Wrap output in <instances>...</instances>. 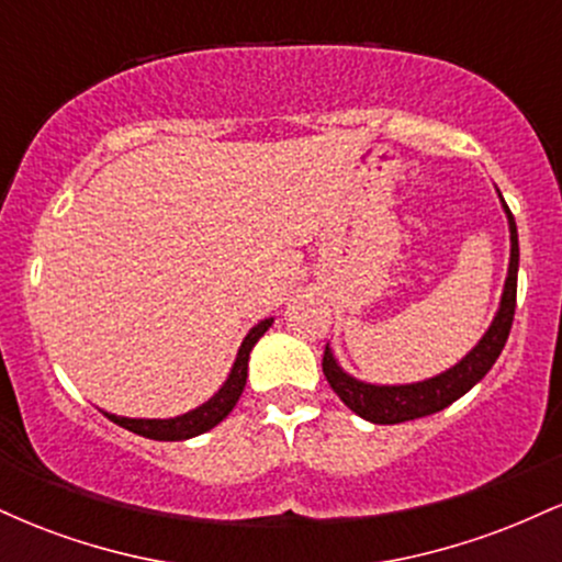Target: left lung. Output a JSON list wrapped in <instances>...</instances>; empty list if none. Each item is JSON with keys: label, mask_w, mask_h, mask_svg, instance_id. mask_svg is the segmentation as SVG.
Returning a JSON list of instances; mask_svg holds the SVG:
<instances>
[{"label": "left lung", "mask_w": 562, "mask_h": 562, "mask_svg": "<svg viewBox=\"0 0 562 562\" xmlns=\"http://www.w3.org/2000/svg\"><path fill=\"white\" fill-rule=\"evenodd\" d=\"M502 198V195H499ZM507 211L509 222V269L505 280V293H502L499 312L488 327L486 335L479 340V346L454 364L451 370L441 372V375L423 380V383L412 385H370L362 380L346 375L338 362L333 359L330 346H325V357H322V372H325L330 389L338 393L340 402L348 409L357 412L364 420L375 425H396L406 420H417V417H428L434 412L447 409L451 402L473 389L479 380L492 370L496 357L507 344L509 327H513L515 317V295H518V227L515 218L509 214L507 203L502 200Z\"/></svg>", "instance_id": "obj_1"}]
</instances>
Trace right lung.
<instances>
[{"instance_id":"obj_1","label":"right lung","mask_w":562,"mask_h":562,"mask_svg":"<svg viewBox=\"0 0 562 562\" xmlns=\"http://www.w3.org/2000/svg\"><path fill=\"white\" fill-rule=\"evenodd\" d=\"M269 327H272V319H263L254 327V330L245 335L227 383H224L222 389H218V393H214V396L209 398V402L200 404L198 409L187 412V415L171 417V420H132V417L108 415V412H105V417L108 420H113L115 425H121V428L132 430V434L153 438V441H184V438L205 434V430L214 428V425L222 423L224 417L235 409L237 398H240V393L245 389V380H248L250 348L256 346V340H259L261 335L269 330Z\"/></svg>"}]
</instances>
